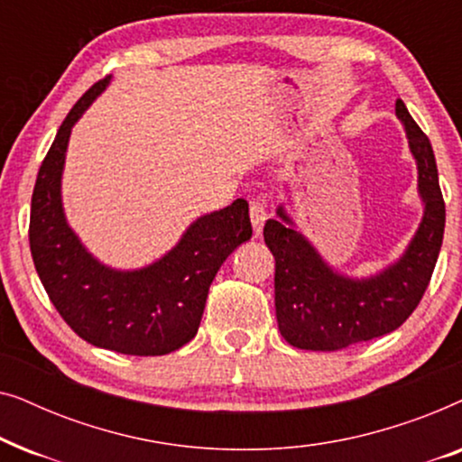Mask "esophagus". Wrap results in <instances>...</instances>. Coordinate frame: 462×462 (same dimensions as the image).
<instances>
[{
	"label": "esophagus",
	"mask_w": 462,
	"mask_h": 462,
	"mask_svg": "<svg viewBox=\"0 0 462 462\" xmlns=\"http://www.w3.org/2000/svg\"><path fill=\"white\" fill-rule=\"evenodd\" d=\"M250 220L252 226H254V233H261L264 220H267V210H264L261 201H250Z\"/></svg>",
	"instance_id": "34e87169"
}]
</instances>
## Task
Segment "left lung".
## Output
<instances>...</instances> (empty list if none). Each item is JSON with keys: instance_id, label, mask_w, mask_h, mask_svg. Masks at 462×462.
<instances>
[{"instance_id": "8db88e82", "label": "left lung", "mask_w": 462, "mask_h": 462, "mask_svg": "<svg viewBox=\"0 0 462 462\" xmlns=\"http://www.w3.org/2000/svg\"><path fill=\"white\" fill-rule=\"evenodd\" d=\"M395 113L406 128L419 163V191L425 217L406 254L370 280H349L328 267L313 245L282 220L264 223V244L275 258V315L282 337L307 351H340L389 334L406 321L425 294L438 263L446 226L431 143L410 116L403 100Z\"/></svg>"}]
</instances>
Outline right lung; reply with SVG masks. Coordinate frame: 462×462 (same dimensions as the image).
<instances>
[{
    "instance_id": "obj_1",
    "label": "right lung",
    "mask_w": 462,
    "mask_h": 462,
    "mask_svg": "<svg viewBox=\"0 0 462 462\" xmlns=\"http://www.w3.org/2000/svg\"><path fill=\"white\" fill-rule=\"evenodd\" d=\"M106 84L109 78L97 81L75 103L43 157L31 198V256L56 311L79 338L124 356H166L198 334L214 275L252 237L248 201L195 220L147 269L124 273L94 261L62 214L60 174L73 124Z\"/></svg>"
}]
</instances>
